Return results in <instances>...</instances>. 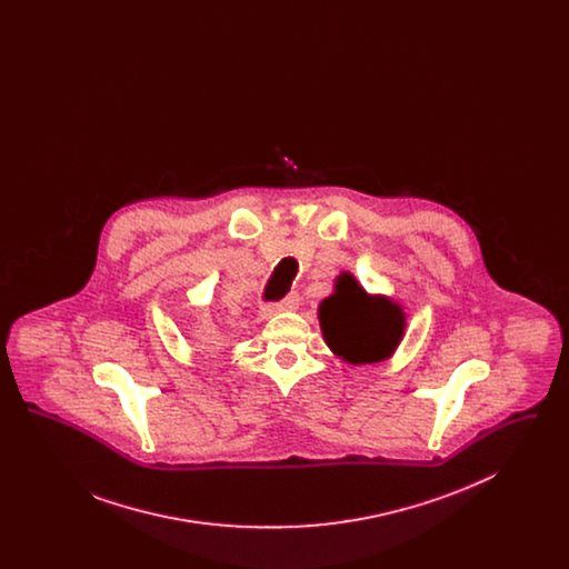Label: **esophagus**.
<instances>
[{"label": "esophagus", "instance_id": "1", "mask_svg": "<svg viewBox=\"0 0 569 569\" xmlns=\"http://www.w3.org/2000/svg\"><path fill=\"white\" fill-rule=\"evenodd\" d=\"M297 307L298 297L292 292V295L281 298L279 302H272L269 307H264L260 313L267 318V316H272V313H277V311H292V309H297Z\"/></svg>", "mask_w": 569, "mask_h": 569}]
</instances>
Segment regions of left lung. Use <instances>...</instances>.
Instances as JSON below:
<instances>
[{
  "mask_svg": "<svg viewBox=\"0 0 569 569\" xmlns=\"http://www.w3.org/2000/svg\"><path fill=\"white\" fill-rule=\"evenodd\" d=\"M326 346L350 365H371L388 358L399 346L406 316L399 305L369 297L350 272H341L335 295L320 305Z\"/></svg>",
  "mask_w": 569,
  "mask_h": 569,
  "instance_id": "obj_1",
  "label": "left lung"
}]
</instances>
